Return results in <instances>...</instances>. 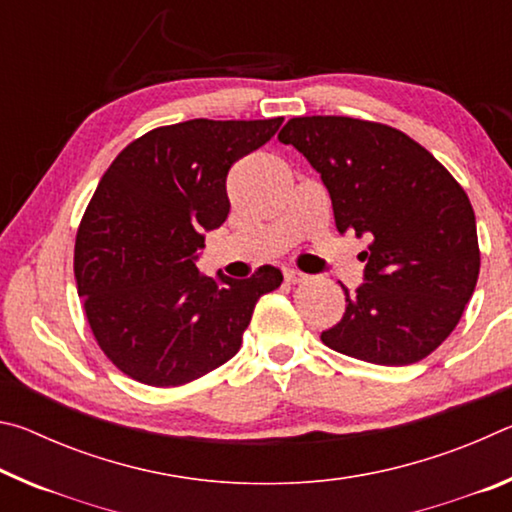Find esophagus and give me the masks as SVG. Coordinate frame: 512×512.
<instances>
[{
	"label": "esophagus",
	"instance_id": "obj_1",
	"mask_svg": "<svg viewBox=\"0 0 512 512\" xmlns=\"http://www.w3.org/2000/svg\"><path fill=\"white\" fill-rule=\"evenodd\" d=\"M305 277H307V275L296 271V268H284V280H287L289 284H298V282L305 280Z\"/></svg>",
	"mask_w": 512,
	"mask_h": 512
}]
</instances>
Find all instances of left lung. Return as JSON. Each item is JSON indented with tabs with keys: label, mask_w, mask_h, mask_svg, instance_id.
<instances>
[{
	"label": "left lung",
	"mask_w": 512,
	"mask_h": 512,
	"mask_svg": "<svg viewBox=\"0 0 512 512\" xmlns=\"http://www.w3.org/2000/svg\"><path fill=\"white\" fill-rule=\"evenodd\" d=\"M277 140L320 173L339 232L368 237L363 284L320 334L377 366H409L443 343L470 302L481 255L470 198L443 164L391 126L352 117L289 119Z\"/></svg>",
	"instance_id": "obj_1"
}]
</instances>
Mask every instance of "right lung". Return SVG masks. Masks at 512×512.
Segmentation results:
<instances>
[{
    "instance_id": "add662e5",
    "label": "right lung",
    "mask_w": 512,
    "mask_h": 512,
    "mask_svg": "<svg viewBox=\"0 0 512 512\" xmlns=\"http://www.w3.org/2000/svg\"><path fill=\"white\" fill-rule=\"evenodd\" d=\"M282 117L189 119L142 135L121 151L83 214L74 275L106 357L149 386H180L223 366L282 271L248 280L196 268L205 232L230 214L232 164L264 146Z\"/></svg>"
}]
</instances>
